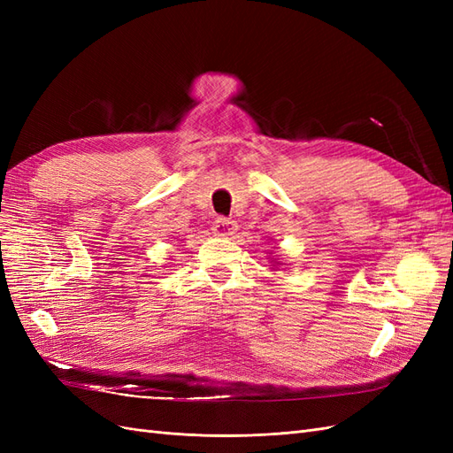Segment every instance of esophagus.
Returning a JSON list of instances; mask_svg holds the SVG:
<instances>
[{"instance_id":"1","label":"esophagus","mask_w":453,"mask_h":453,"mask_svg":"<svg viewBox=\"0 0 453 453\" xmlns=\"http://www.w3.org/2000/svg\"><path fill=\"white\" fill-rule=\"evenodd\" d=\"M211 230H213V234L219 238H228L234 234L238 226L234 221H230V219H226V217H217V221L213 223Z\"/></svg>"}]
</instances>
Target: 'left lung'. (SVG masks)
<instances>
[{
    "mask_svg": "<svg viewBox=\"0 0 453 453\" xmlns=\"http://www.w3.org/2000/svg\"><path fill=\"white\" fill-rule=\"evenodd\" d=\"M270 263H272L273 266H281V260H280L278 257H270Z\"/></svg>",
    "mask_w": 453,
    "mask_h": 453,
    "instance_id": "left-lung-1",
    "label": "left lung"
}]
</instances>
